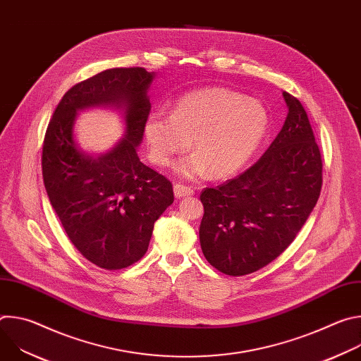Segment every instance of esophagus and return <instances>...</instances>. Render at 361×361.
I'll list each match as a JSON object with an SVG mask.
<instances>
[{
	"label": "esophagus",
	"mask_w": 361,
	"mask_h": 361,
	"mask_svg": "<svg viewBox=\"0 0 361 361\" xmlns=\"http://www.w3.org/2000/svg\"><path fill=\"white\" fill-rule=\"evenodd\" d=\"M173 188H174V195H176L177 198H181V197H187V195H191V194L194 192L191 187H188V185H184V184H180V183H176Z\"/></svg>",
	"instance_id": "1"
}]
</instances>
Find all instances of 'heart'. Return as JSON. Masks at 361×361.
I'll use <instances>...</instances> for the list:
<instances>
[{"mask_svg":"<svg viewBox=\"0 0 361 361\" xmlns=\"http://www.w3.org/2000/svg\"><path fill=\"white\" fill-rule=\"evenodd\" d=\"M269 126L264 107L245 95L212 87L180 98L173 114L151 113L144 124V138L151 160L170 166L192 138L195 152L177 164L185 177L210 174L224 178L240 171L263 141Z\"/></svg>","mask_w":361,"mask_h":361,"instance_id":"1","label":"heart"}]
</instances>
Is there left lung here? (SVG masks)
Listing matches in <instances>:
<instances>
[{
    "label": "left lung",
    "mask_w": 361,
    "mask_h": 361,
    "mask_svg": "<svg viewBox=\"0 0 361 361\" xmlns=\"http://www.w3.org/2000/svg\"><path fill=\"white\" fill-rule=\"evenodd\" d=\"M288 114L267 151L240 176L204 188L200 244L219 271L240 277L270 264L313 212L323 161L301 102L283 92Z\"/></svg>",
    "instance_id": "obj_1"
}]
</instances>
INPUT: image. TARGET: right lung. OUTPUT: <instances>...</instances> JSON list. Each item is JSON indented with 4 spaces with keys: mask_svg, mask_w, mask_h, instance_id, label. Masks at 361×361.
<instances>
[{
    "mask_svg": "<svg viewBox=\"0 0 361 361\" xmlns=\"http://www.w3.org/2000/svg\"><path fill=\"white\" fill-rule=\"evenodd\" d=\"M152 78L142 67L111 68L73 85L44 137L41 164L49 202L75 248L109 271L141 259L154 223L174 201L171 183L137 154ZM92 105L123 108L126 121V137L97 159L80 152L72 135L76 110Z\"/></svg>",
    "mask_w": 361,
    "mask_h": 361,
    "instance_id": "add662e5",
    "label": "right lung"
}]
</instances>
